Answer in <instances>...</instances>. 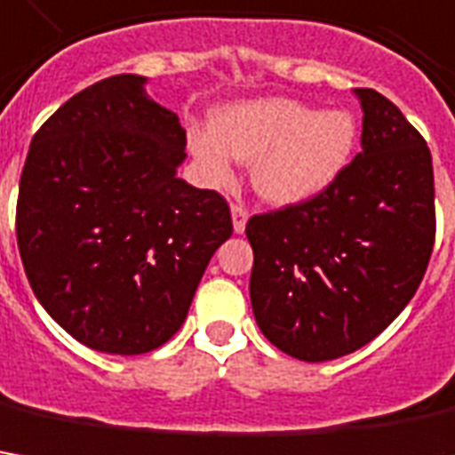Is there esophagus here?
<instances>
[{"mask_svg": "<svg viewBox=\"0 0 455 455\" xmlns=\"http://www.w3.org/2000/svg\"><path fill=\"white\" fill-rule=\"evenodd\" d=\"M233 230L237 235L240 233H245V225H248V210L243 205H233Z\"/></svg>", "mask_w": 455, "mask_h": 455, "instance_id": "esophagus-1", "label": "esophagus"}]
</instances>
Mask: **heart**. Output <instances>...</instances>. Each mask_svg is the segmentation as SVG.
I'll use <instances>...</instances> for the list:
<instances>
[{"mask_svg":"<svg viewBox=\"0 0 455 455\" xmlns=\"http://www.w3.org/2000/svg\"><path fill=\"white\" fill-rule=\"evenodd\" d=\"M192 157L210 185L233 180L235 160L250 164L255 192L275 205H303L346 172L358 145V122L346 109L260 97L222 107L212 127L188 137Z\"/></svg>","mask_w":455,"mask_h":455,"instance_id":"obj_1","label":"heart"}]
</instances>
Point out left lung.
I'll use <instances>...</instances> for the list:
<instances>
[{
    "mask_svg": "<svg viewBox=\"0 0 455 455\" xmlns=\"http://www.w3.org/2000/svg\"><path fill=\"white\" fill-rule=\"evenodd\" d=\"M361 152L303 205L250 218V303L258 328L292 358L335 361L363 348L419 291L435 237L426 140L376 90H353Z\"/></svg>",
    "mask_w": 455,
    "mask_h": 455,
    "instance_id": "8db88e82",
    "label": "left lung"
}]
</instances>
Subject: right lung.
I'll list each match as a JSON object with an SVG mask.
<instances>
[{"instance_id":"add662e5","label":"right lung","mask_w":455,"mask_h":455,"mask_svg":"<svg viewBox=\"0 0 455 455\" xmlns=\"http://www.w3.org/2000/svg\"><path fill=\"white\" fill-rule=\"evenodd\" d=\"M145 84L115 75L67 100L32 137L17 200L36 300L82 346L112 355L178 333L233 235L220 195L178 178L185 130Z\"/></svg>"}]
</instances>
